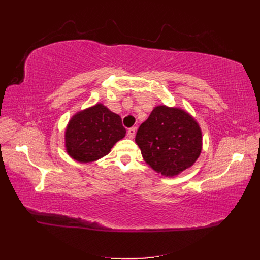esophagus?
<instances>
[{
  "mask_svg": "<svg viewBox=\"0 0 260 260\" xmlns=\"http://www.w3.org/2000/svg\"><path fill=\"white\" fill-rule=\"evenodd\" d=\"M135 135H136V127H132L127 131V137L128 138L133 139L135 137Z\"/></svg>",
  "mask_w": 260,
  "mask_h": 260,
  "instance_id": "34e87169",
  "label": "esophagus"
}]
</instances>
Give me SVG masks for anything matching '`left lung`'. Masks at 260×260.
Returning <instances> with one entry per match:
<instances>
[{"label": "left lung", "instance_id": "1", "mask_svg": "<svg viewBox=\"0 0 260 260\" xmlns=\"http://www.w3.org/2000/svg\"><path fill=\"white\" fill-rule=\"evenodd\" d=\"M135 141L155 172L175 177L198 159L202 133L197 121L183 109L159 105L140 125Z\"/></svg>", "mask_w": 260, "mask_h": 260}]
</instances>
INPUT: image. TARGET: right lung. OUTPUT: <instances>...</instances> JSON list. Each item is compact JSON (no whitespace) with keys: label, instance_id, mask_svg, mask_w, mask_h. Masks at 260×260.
<instances>
[{"label":"right lung","instance_id":"right-lung-1","mask_svg":"<svg viewBox=\"0 0 260 260\" xmlns=\"http://www.w3.org/2000/svg\"><path fill=\"white\" fill-rule=\"evenodd\" d=\"M125 134L121 117L98 103L77 113L68 122L66 152L79 162H92L106 156Z\"/></svg>","mask_w":260,"mask_h":260}]
</instances>
